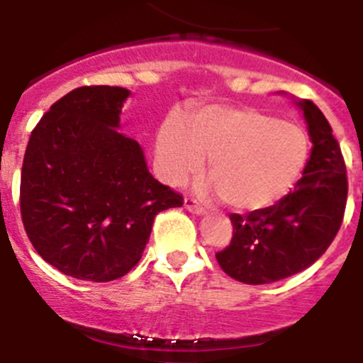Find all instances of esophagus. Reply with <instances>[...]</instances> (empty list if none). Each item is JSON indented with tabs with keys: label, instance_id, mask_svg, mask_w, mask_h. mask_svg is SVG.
I'll return each instance as SVG.
<instances>
[{
	"label": "esophagus",
	"instance_id": "obj_1",
	"mask_svg": "<svg viewBox=\"0 0 363 363\" xmlns=\"http://www.w3.org/2000/svg\"><path fill=\"white\" fill-rule=\"evenodd\" d=\"M184 205H185V208H187L191 213H194V216H205V213H206V210L203 208V206H199L198 203H196L194 199H191V198H185Z\"/></svg>",
	"mask_w": 363,
	"mask_h": 363
}]
</instances>
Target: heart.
Masks as SVG:
<instances>
[{
  "label": "heart",
  "instance_id": "obj_1",
  "mask_svg": "<svg viewBox=\"0 0 363 363\" xmlns=\"http://www.w3.org/2000/svg\"><path fill=\"white\" fill-rule=\"evenodd\" d=\"M310 140L299 124L250 106L189 110L185 124L164 121L155 140L160 178L182 185L210 158L206 192L239 212H258L287 194L305 169Z\"/></svg>",
  "mask_w": 363,
  "mask_h": 363
}]
</instances>
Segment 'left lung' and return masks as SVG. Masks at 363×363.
Here are the masks:
<instances>
[{
	"mask_svg": "<svg viewBox=\"0 0 363 363\" xmlns=\"http://www.w3.org/2000/svg\"><path fill=\"white\" fill-rule=\"evenodd\" d=\"M294 103L308 128L310 158L294 191L276 205L230 216L233 237L216 257L220 269L237 281L264 285L305 271L323 257L342 224L347 178L340 146L312 101Z\"/></svg>",
	"mask_w": 363,
	"mask_h": 363,
	"instance_id": "left-lung-1",
	"label": "left lung"
}]
</instances>
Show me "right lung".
I'll return each mask as SVG.
<instances>
[{
  "instance_id": "obj_1",
  "label": "right lung",
  "mask_w": 363,
  "mask_h": 363,
  "mask_svg": "<svg viewBox=\"0 0 363 363\" xmlns=\"http://www.w3.org/2000/svg\"><path fill=\"white\" fill-rule=\"evenodd\" d=\"M132 92L80 87L43 116L21 171V216L37 253L64 274L112 281L150 242L158 212L184 198L151 176L137 140L119 132Z\"/></svg>"
}]
</instances>
